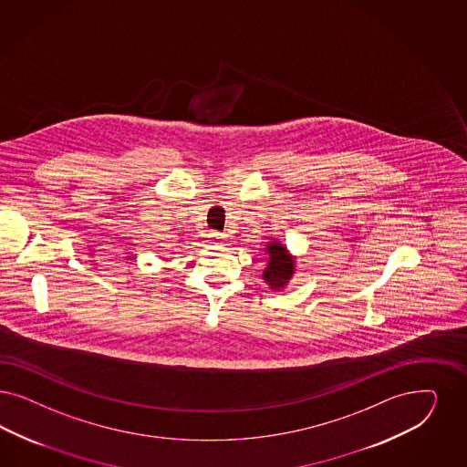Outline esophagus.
<instances>
[{"label": "esophagus", "instance_id": "obj_1", "mask_svg": "<svg viewBox=\"0 0 467 467\" xmlns=\"http://www.w3.org/2000/svg\"><path fill=\"white\" fill-rule=\"evenodd\" d=\"M209 238L210 242H224L225 234L224 233H210Z\"/></svg>", "mask_w": 467, "mask_h": 467}]
</instances>
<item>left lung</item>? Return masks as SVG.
Segmentation results:
<instances>
[{
  "mask_svg": "<svg viewBox=\"0 0 467 467\" xmlns=\"http://www.w3.org/2000/svg\"><path fill=\"white\" fill-rule=\"evenodd\" d=\"M264 252L267 254L265 267L262 273L264 283L274 291L286 288L296 273V258L286 244H283L275 238H269Z\"/></svg>",
  "mask_w": 467,
  "mask_h": 467,
  "instance_id": "1",
  "label": "left lung"
}]
</instances>
